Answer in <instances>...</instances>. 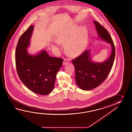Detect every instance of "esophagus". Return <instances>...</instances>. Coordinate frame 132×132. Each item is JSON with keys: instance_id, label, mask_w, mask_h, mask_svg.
<instances>
[{"instance_id": "esophagus-1", "label": "esophagus", "mask_w": 132, "mask_h": 132, "mask_svg": "<svg viewBox=\"0 0 132 132\" xmlns=\"http://www.w3.org/2000/svg\"><path fill=\"white\" fill-rule=\"evenodd\" d=\"M69 60L68 59H64V61L63 62V65H65V64H67V63H69Z\"/></svg>"}]
</instances>
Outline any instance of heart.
Wrapping results in <instances>:
<instances>
[{"instance_id":"1","label":"heart","mask_w":132,"mask_h":132,"mask_svg":"<svg viewBox=\"0 0 132 132\" xmlns=\"http://www.w3.org/2000/svg\"><path fill=\"white\" fill-rule=\"evenodd\" d=\"M88 34L85 27L79 29L74 25L72 28L65 30L56 37V45L53 47H58L59 43L64 44L65 51L71 56H76L81 53L86 47Z\"/></svg>"}]
</instances>
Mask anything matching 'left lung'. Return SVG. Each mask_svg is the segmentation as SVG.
<instances>
[{"instance_id": "obj_1", "label": "left lung", "mask_w": 132, "mask_h": 132, "mask_svg": "<svg viewBox=\"0 0 132 132\" xmlns=\"http://www.w3.org/2000/svg\"><path fill=\"white\" fill-rule=\"evenodd\" d=\"M93 22L98 34V39L110 43L112 51L110 57L103 62L93 61L90 50L84 51L72 60L75 67L76 84L81 89L84 90L95 88L106 79L115 59V46L110 34L99 22Z\"/></svg>"}]
</instances>
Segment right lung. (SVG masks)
<instances>
[{
	"mask_svg": "<svg viewBox=\"0 0 132 132\" xmlns=\"http://www.w3.org/2000/svg\"><path fill=\"white\" fill-rule=\"evenodd\" d=\"M34 29L30 25L22 34L15 51V64L21 81L31 92L46 95L53 90L56 73L62 67L63 59L51 57L45 50L35 55L28 53Z\"/></svg>",
	"mask_w": 132,
	"mask_h": 132,
	"instance_id": "right-lung-1",
	"label": "right lung"
}]
</instances>
